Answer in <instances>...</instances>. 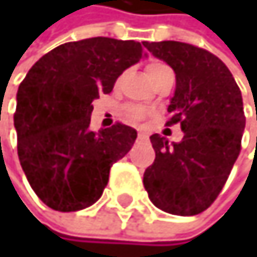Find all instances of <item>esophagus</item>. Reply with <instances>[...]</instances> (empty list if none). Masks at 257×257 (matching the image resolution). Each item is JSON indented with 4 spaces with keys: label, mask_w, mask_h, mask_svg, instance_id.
I'll return each instance as SVG.
<instances>
[{
    "label": "esophagus",
    "mask_w": 257,
    "mask_h": 257,
    "mask_svg": "<svg viewBox=\"0 0 257 257\" xmlns=\"http://www.w3.org/2000/svg\"><path fill=\"white\" fill-rule=\"evenodd\" d=\"M137 136H139V139H146V137H148V134H146L145 131H139Z\"/></svg>",
    "instance_id": "esophagus-1"
}]
</instances>
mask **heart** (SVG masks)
<instances>
[{
    "instance_id": "heart-1",
    "label": "heart",
    "mask_w": 257,
    "mask_h": 257,
    "mask_svg": "<svg viewBox=\"0 0 257 257\" xmlns=\"http://www.w3.org/2000/svg\"><path fill=\"white\" fill-rule=\"evenodd\" d=\"M168 66H165L163 63H159V61H154V63H150L146 66V75L150 77V80H153L160 71L166 69ZM126 115L130 117L131 120H140L145 117V109L140 106H127L126 107Z\"/></svg>"
}]
</instances>
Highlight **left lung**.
<instances>
[{
	"instance_id": "8db88e82",
	"label": "left lung",
	"mask_w": 257,
	"mask_h": 257,
	"mask_svg": "<svg viewBox=\"0 0 257 257\" xmlns=\"http://www.w3.org/2000/svg\"><path fill=\"white\" fill-rule=\"evenodd\" d=\"M143 46L176 72L166 124L180 123L183 131L179 143L150 137L156 160L143 174L145 190L162 211L194 216L216 200L240 153L242 94L228 67L205 49L180 41Z\"/></svg>"
}]
</instances>
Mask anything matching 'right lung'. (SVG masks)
<instances>
[{"mask_svg": "<svg viewBox=\"0 0 257 257\" xmlns=\"http://www.w3.org/2000/svg\"><path fill=\"white\" fill-rule=\"evenodd\" d=\"M145 57L142 43L95 37L52 49L27 72L14 114L18 157L49 208L78 211L101 197L112 163L131 150L137 131L121 123L91 131L92 101Z\"/></svg>", "mask_w": 257, "mask_h": 257, "instance_id": "1", "label": "right lung"}]
</instances>
